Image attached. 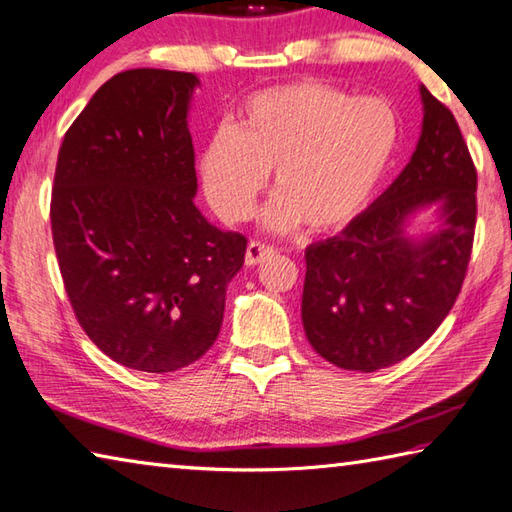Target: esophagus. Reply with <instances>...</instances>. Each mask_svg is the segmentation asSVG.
<instances>
[{
  "instance_id": "esophagus-1",
  "label": "esophagus",
  "mask_w": 512,
  "mask_h": 512,
  "mask_svg": "<svg viewBox=\"0 0 512 512\" xmlns=\"http://www.w3.org/2000/svg\"><path fill=\"white\" fill-rule=\"evenodd\" d=\"M270 255H275L273 246H268L264 242H257V239H253V242H248V248H246V266L262 264V262H266Z\"/></svg>"
}]
</instances>
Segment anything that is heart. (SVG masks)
<instances>
[{
    "label": "heart",
    "instance_id": "1",
    "mask_svg": "<svg viewBox=\"0 0 512 512\" xmlns=\"http://www.w3.org/2000/svg\"><path fill=\"white\" fill-rule=\"evenodd\" d=\"M396 145L398 118L385 101L352 99L317 81L281 85L250 96L233 132L209 140L204 193L224 222H242L275 171L266 222L336 233L372 202Z\"/></svg>",
    "mask_w": 512,
    "mask_h": 512
}]
</instances>
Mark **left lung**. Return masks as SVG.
I'll return each mask as SVG.
<instances>
[{"label":"left lung","instance_id":"left-lung-1","mask_svg":"<svg viewBox=\"0 0 512 512\" xmlns=\"http://www.w3.org/2000/svg\"><path fill=\"white\" fill-rule=\"evenodd\" d=\"M422 134L409 165L341 235L306 248L301 319L314 352L350 372L413 354L458 299L471 262L477 171L458 121L424 85ZM440 205L443 226L413 243L404 222Z\"/></svg>","mask_w":512,"mask_h":512}]
</instances>
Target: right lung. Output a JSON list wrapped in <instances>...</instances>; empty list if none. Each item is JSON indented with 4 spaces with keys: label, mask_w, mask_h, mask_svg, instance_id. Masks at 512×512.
Masks as SVG:
<instances>
[{
    "label": "right lung",
    "mask_w": 512,
    "mask_h": 512,
    "mask_svg": "<svg viewBox=\"0 0 512 512\" xmlns=\"http://www.w3.org/2000/svg\"><path fill=\"white\" fill-rule=\"evenodd\" d=\"M198 74L138 68L103 83L63 136L52 242L74 317L112 361L149 374L215 343L248 239L193 204L187 112Z\"/></svg>",
    "instance_id": "obj_1"
}]
</instances>
